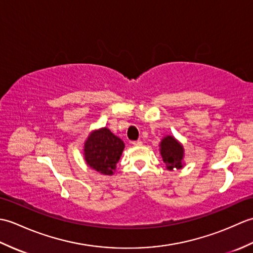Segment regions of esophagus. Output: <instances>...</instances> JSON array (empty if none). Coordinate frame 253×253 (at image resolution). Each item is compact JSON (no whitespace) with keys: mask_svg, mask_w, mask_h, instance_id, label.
<instances>
[{"mask_svg":"<svg viewBox=\"0 0 253 253\" xmlns=\"http://www.w3.org/2000/svg\"><path fill=\"white\" fill-rule=\"evenodd\" d=\"M142 144V141L141 140H137V141H132V146L135 147H140Z\"/></svg>","mask_w":253,"mask_h":253,"instance_id":"34e87169","label":"esophagus"}]
</instances>
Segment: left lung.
I'll return each mask as SVG.
<instances>
[{"mask_svg": "<svg viewBox=\"0 0 253 253\" xmlns=\"http://www.w3.org/2000/svg\"><path fill=\"white\" fill-rule=\"evenodd\" d=\"M160 152L166 169L173 170L174 169L182 168V159L185 153L184 147L173 136H166L162 139L160 143Z\"/></svg>", "mask_w": 253, "mask_h": 253, "instance_id": "8db88e82", "label": "left lung"}]
</instances>
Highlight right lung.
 <instances>
[{"mask_svg": "<svg viewBox=\"0 0 253 253\" xmlns=\"http://www.w3.org/2000/svg\"><path fill=\"white\" fill-rule=\"evenodd\" d=\"M125 148L121 138L112 133L109 128L94 130L84 141V161L91 169L103 175H113Z\"/></svg>", "mask_w": 253, "mask_h": 253, "instance_id": "add662e5", "label": "right lung"}]
</instances>
